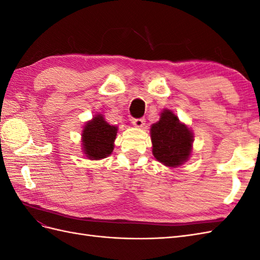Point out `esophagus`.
Returning a JSON list of instances; mask_svg holds the SVG:
<instances>
[{"label":"esophagus","mask_w":260,"mask_h":260,"mask_svg":"<svg viewBox=\"0 0 260 260\" xmlns=\"http://www.w3.org/2000/svg\"><path fill=\"white\" fill-rule=\"evenodd\" d=\"M132 123L135 124L137 128H142L145 124V120L143 118H138V119H132Z\"/></svg>","instance_id":"obj_1"}]
</instances>
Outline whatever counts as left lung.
I'll return each instance as SVG.
<instances>
[{"instance_id":"1","label":"left lung","mask_w":260,"mask_h":260,"mask_svg":"<svg viewBox=\"0 0 260 260\" xmlns=\"http://www.w3.org/2000/svg\"><path fill=\"white\" fill-rule=\"evenodd\" d=\"M152 152L157 161L177 168L191 157L194 136L170 109H162L159 120L151 125Z\"/></svg>"}]
</instances>
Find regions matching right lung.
Masks as SVG:
<instances>
[{
	"label": "right lung",
	"mask_w": 260,
	"mask_h": 260,
	"mask_svg": "<svg viewBox=\"0 0 260 260\" xmlns=\"http://www.w3.org/2000/svg\"><path fill=\"white\" fill-rule=\"evenodd\" d=\"M118 127L111 125L104 115L96 114L83 125L81 148L90 160H100L108 157L114 151Z\"/></svg>",
	"instance_id": "add662e5"
}]
</instances>
